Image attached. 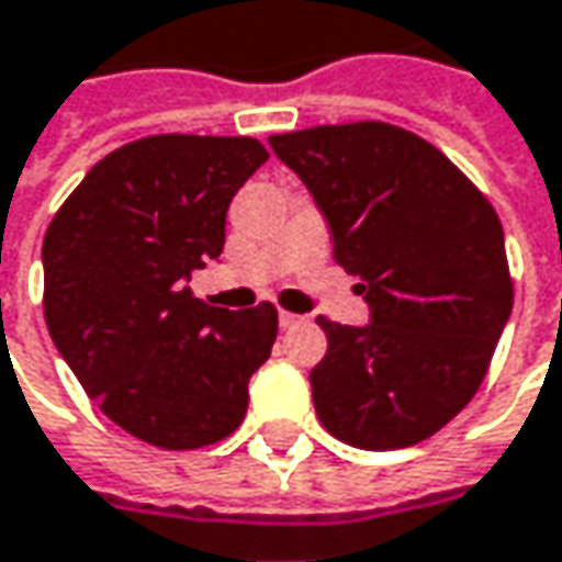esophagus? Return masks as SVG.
<instances>
[{"label": "esophagus", "mask_w": 562, "mask_h": 562, "mask_svg": "<svg viewBox=\"0 0 562 562\" xmlns=\"http://www.w3.org/2000/svg\"><path fill=\"white\" fill-rule=\"evenodd\" d=\"M299 324H302V317H299V314L280 312V327H285V330H289V327H299Z\"/></svg>", "instance_id": "1"}]
</instances>
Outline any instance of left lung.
Instances as JSON below:
<instances>
[{
	"mask_svg": "<svg viewBox=\"0 0 562 562\" xmlns=\"http://www.w3.org/2000/svg\"><path fill=\"white\" fill-rule=\"evenodd\" d=\"M270 146L308 187L372 317H317V419L369 451L429 439L477 394L512 314L499 215L442 151L391 123L312 126Z\"/></svg>",
	"mask_w": 562,
	"mask_h": 562,
	"instance_id": "left-lung-1",
	"label": "left lung"
}]
</instances>
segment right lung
I'll use <instances>...</instances> for the list:
<instances>
[{
  "mask_svg": "<svg viewBox=\"0 0 562 562\" xmlns=\"http://www.w3.org/2000/svg\"><path fill=\"white\" fill-rule=\"evenodd\" d=\"M267 158L250 136L126 143L85 175L44 235L53 344L104 416L149 446H213L248 413L277 308H215L187 280L222 254L228 203Z\"/></svg>",
  "mask_w": 562,
  "mask_h": 562,
  "instance_id": "1",
  "label": "right lung"
}]
</instances>
